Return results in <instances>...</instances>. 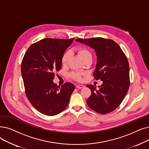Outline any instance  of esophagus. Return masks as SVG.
Listing matches in <instances>:
<instances>
[{
    "label": "esophagus",
    "instance_id": "34e87169",
    "mask_svg": "<svg viewBox=\"0 0 149 149\" xmlns=\"http://www.w3.org/2000/svg\"><path fill=\"white\" fill-rule=\"evenodd\" d=\"M84 87H85V86L83 85H76V88H78V89H81V88H83Z\"/></svg>",
    "mask_w": 149,
    "mask_h": 149
}]
</instances>
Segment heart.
<instances>
[{"mask_svg": "<svg viewBox=\"0 0 149 149\" xmlns=\"http://www.w3.org/2000/svg\"><path fill=\"white\" fill-rule=\"evenodd\" d=\"M78 53L84 60L86 59L87 58H88L89 56H92L91 53L90 52V51L85 47L79 48L78 49ZM70 57H71V52L70 51L68 50V51H66V52L64 53V54L63 55V56H62V58H61V62H62V64H63V65H67L69 61ZM70 76L73 79H74L75 80H77V81L81 80V76L80 74H79V72L72 73L71 74Z\"/></svg>", "mask_w": 149, "mask_h": 149, "instance_id": "obj_1", "label": "heart"}]
</instances>
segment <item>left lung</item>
<instances>
[{"label": "left lung", "instance_id": "8db88e82", "mask_svg": "<svg viewBox=\"0 0 149 149\" xmlns=\"http://www.w3.org/2000/svg\"><path fill=\"white\" fill-rule=\"evenodd\" d=\"M75 41L94 49L97 64L93 75L103 81L98 89L92 85L86 86L91 91L86 100L88 105L100 114L114 111L125 98L130 86L127 56L119 45L109 39L80 38Z\"/></svg>", "mask_w": 149, "mask_h": 149}]
</instances>
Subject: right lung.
I'll return each mask as SVG.
<instances>
[{"label": "right lung", "mask_w": 149, "mask_h": 149, "mask_svg": "<svg viewBox=\"0 0 149 149\" xmlns=\"http://www.w3.org/2000/svg\"><path fill=\"white\" fill-rule=\"evenodd\" d=\"M74 38H45L31 44L21 63L25 94L31 104L43 114L55 116L69 103L75 89L72 83L61 86L54 83L55 73L62 66L61 58Z\"/></svg>", "instance_id": "add662e5"}]
</instances>
